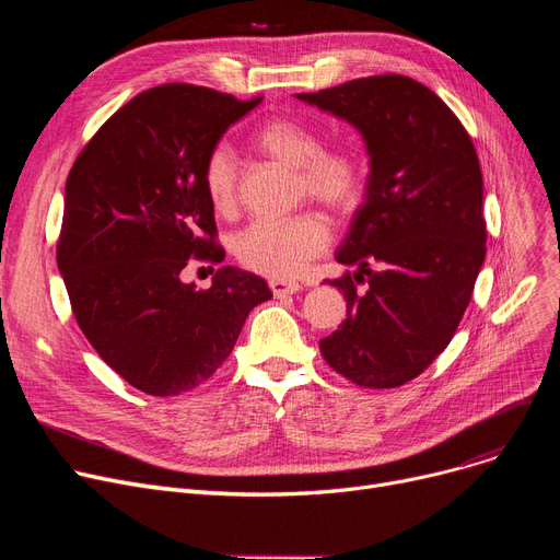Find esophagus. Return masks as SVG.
Segmentation results:
<instances>
[{"mask_svg": "<svg viewBox=\"0 0 560 560\" xmlns=\"http://www.w3.org/2000/svg\"><path fill=\"white\" fill-rule=\"evenodd\" d=\"M304 285L298 281H285V279H272L270 281V290L275 298H288V295H295Z\"/></svg>", "mask_w": 560, "mask_h": 560, "instance_id": "34e87169", "label": "esophagus"}]
</instances>
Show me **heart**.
I'll return each mask as SVG.
<instances>
[{"label":"heart","instance_id":"heart-1","mask_svg":"<svg viewBox=\"0 0 560 560\" xmlns=\"http://www.w3.org/2000/svg\"><path fill=\"white\" fill-rule=\"evenodd\" d=\"M265 159L295 170L298 201H315L338 218L354 213L368 188V165L351 144L325 147L322 133L298 117L277 115L252 136ZM206 199L220 215L241 203V165L226 144H215L201 167ZM331 245L325 215L306 211L288 220H256L233 238V256L243 268L275 279L298 277Z\"/></svg>","mask_w":560,"mask_h":560}]
</instances>
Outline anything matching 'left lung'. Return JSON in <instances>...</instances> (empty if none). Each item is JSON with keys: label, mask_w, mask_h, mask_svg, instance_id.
<instances>
[{"label": "left lung", "mask_w": 560, "mask_h": 560, "mask_svg": "<svg viewBox=\"0 0 560 560\" xmlns=\"http://www.w3.org/2000/svg\"><path fill=\"white\" fill-rule=\"evenodd\" d=\"M298 97L354 125L370 152L365 201L336 254L361 270L327 279L345 292L347 319L319 340V351L361 388L404 386L452 342L486 258L472 138L443 100L404 74Z\"/></svg>", "instance_id": "1"}]
</instances>
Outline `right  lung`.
Masks as SVG:
<instances>
[{
  "label": "right lung",
  "instance_id": "obj_1",
  "mask_svg": "<svg viewBox=\"0 0 560 560\" xmlns=\"http://www.w3.org/2000/svg\"><path fill=\"white\" fill-rule=\"evenodd\" d=\"M260 100L192 83L150 88L108 117L68 174L58 270L88 342L140 393L201 386L249 311L272 300L260 277L229 265L206 290L182 281L190 260H224L201 167Z\"/></svg>",
  "mask_w": 560,
  "mask_h": 560
}]
</instances>
